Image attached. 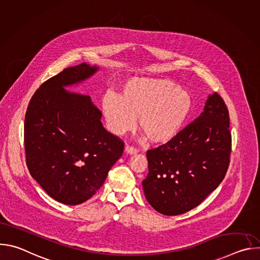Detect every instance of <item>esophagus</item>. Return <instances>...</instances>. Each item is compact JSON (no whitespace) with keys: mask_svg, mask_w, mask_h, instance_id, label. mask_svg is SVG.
<instances>
[{"mask_svg":"<svg viewBox=\"0 0 260 260\" xmlns=\"http://www.w3.org/2000/svg\"><path fill=\"white\" fill-rule=\"evenodd\" d=\"M124 152H125V153H127V154H129V155H133V154H136V153L138 152V150L136 149V148H134V147H132V146H128V145H126V146H125V148H124Z\"/></svg>","mask_w":260,"mask_h":260,"instance_id":"34e87169","label":"esophagus"}]
</instances>
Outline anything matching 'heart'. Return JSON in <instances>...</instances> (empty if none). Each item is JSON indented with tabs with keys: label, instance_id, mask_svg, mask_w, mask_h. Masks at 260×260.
<instances>
[{
	"label": "heart",
	"instance_id": "heart-1",
	"mask_svg": "<svg viewBox=\"0 0 260 260\" xmlns=\"http://www.w3.org/2000/svg\"><path fill=\"white\" fill-rule=\"evenodd\" d=\"M107 128L116 136L132 131L137 117L140 131L154 145L176 139L190 118L192 96L170 79L134 77L117 95L108 93L101 103Z\"/></svg>",
	"mask_w": 260,
	"mask_h": 260
}]
</instances>
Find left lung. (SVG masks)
Here are the masks:
<instances>
[{
  "label": "left lung",
  "mask_w": 260,
  "mask_h": 260,
  "mask_svg": "<svg viewBox=\"0 0 260 260\" xmlns=\"http://www.w3.org/2000/svg\"><path fill=\"white\" fill-rule=\"evenodd\" d=\"M230 115L222 98L208 96L202 114L171 143L147 151L145 198L167 216L199 206L224 179L230 165Z\"/></svg>",
  "instance_id": "8db88e82"
}]
</instances>
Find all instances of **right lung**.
<instances>
[{"mask_svg":"<svg viewBox=\"0 0 260 260\" xmlns=\"http://www.w3.org/2000/svg\"><path fill=\"white\" fill-rule=\"evenodd\" d=\"M98 70L86 62L64 69L39 87L26 110L28 171L49 197L64 205L89 200L123 152V142L105 129L90 98L66 90Z\"/></svg>","mask_w":260,"mask_h":260,"instance_id":"1","label":"right lung"}]
</instances>
